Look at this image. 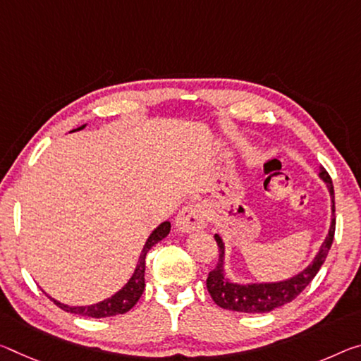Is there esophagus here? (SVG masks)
Returning a JSON list of instances; mask_svg holds the SVG:
<instances>
[{"label":"esophagus","mask_w":361,"mask_h":361,"mask_svg":"<svg viewBox=\"0 0 361 361\" xmlns=\"http://www.w3.org/2000/svg\"><path fill=\"white\" fill-rule=\"evenodd\" d=\"M207 221V210L202 204L191 202L186 207H183L175 219V225L181 233H192L202 230Z\"/></svg>","instance_id":"34e87169"}]
</instances>
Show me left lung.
Returning <instances> with one entry per match:
<instances>
[{
  "label": "left lung",
  "mask_w": 361,
  "mask_h": 361,
  "mask_svg": "<svg viewBox=\"0 0 361 361\" xmlns=\"http://www.w3.org/2000/svg\"><path fill=\"white\" fill-rule=\"evenodd\" d=\"M319 176L328 186L331 194V202H333V219H331L329 233L326 236L324 243L319 249V252L314 257L313 262L308 265L304 271L295 274L290 279L279 283H260V284H238L231 283L230 279L225 276V270H223V257H225V245H223L221 238L215 234V241L219 244L220 257L216 262V267L209 273L207 276V290L212 299L219 307L226 308V310L241 312V313H267L271 312L274 308L281 307L288 302L294 300L302 290H304L312 279L317 276L319 268L328 257L331 249V244L334 241V231H336V219H334V186L333 180L328 171L324 169L319 170Z\"/></svg>",
  "instance_id": "left-lung-1"
}]
</instances>
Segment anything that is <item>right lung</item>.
Returning <instances> with one entry per match:
<instances>
[{
	"label": "right lung",
	"mask_w": 361,
	"mask_h": 361,
	"mask_svg": "<svg viewBox=\"0 0 361 361\" xmlns=\"http://www.w3.org/2000/svg\"><path fill=\"white\" fill-rule=\"evenodd\" d=\"M82 128H85V125L77 130H82ZM169 233H170V221L160 223L156 230L151 233V236L147 238L145 247H142V250H141L140 262H138V265H136L133 276L130 278V281L125 284L123 288L118 290V293H116L112 297H109V299L99 302V304L87 305V307H68V305L61 304V302H57L54 299H51V300H53L57 307L62 308V310L73 313V314H82V317L107 318V317H114V314L127 313L130 308L135 307L136 302L140 300L142 290H145V286H146L145 284V270H146L147 252H149V249L152 247V245H156L159 241H162V239L167 236Z\"/></svg>",
	"instance_id": "1"
}]
</instances>
